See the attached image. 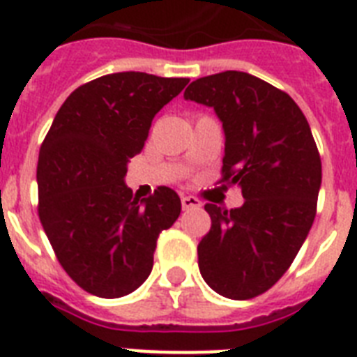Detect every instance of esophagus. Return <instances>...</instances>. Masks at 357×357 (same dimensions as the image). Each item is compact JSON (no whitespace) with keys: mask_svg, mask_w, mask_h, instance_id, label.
Here are the masks:
<instances>
[{"mask_svg":"<svg viewBox=\"0 0 357 357\" xmlns=\"http://www.w3.org/2000/svg\"><path fill=\"white\" fill-rule=\"evenodd\" d=\"M181 202H182V208H184V210H192V208L202 206V202L199 201L197 197H192V195H182Z\"/></svg>","mask_w":357,"mask_h":357,"instance_id":"obj_1","label":"esophagus"}]
</instances>
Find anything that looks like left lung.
Masks as SVG:
<instances>
[{"mask_svg":"<svg viewBox=\"0 0 357 357\" xmlns=\"http://www.w3.org/2000/svg\"><path fill=\"white\" fill-rule=\"evenodd\" d=\"M223 121L221 184L243 206L208 202L212 227L197 247L199 269L219 295L247 301L280 280L317 213L321 156L306 116L286 92L245 71L201 77L184 92Z\"/></svg>","mask_w":357,"mask_h":357,"instance_id":"8db88e82","label":"left lung"}]
</instances>
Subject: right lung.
Instances as JSON below:
<instances>
[{
  "mask_svg": "<svg viewBox=\"0 0 357 357\" xmlns=\"http://www.w3.org/2000/svg\"><path fill=\"white\" fill-rule=\"evenodd\" d=\"M190 79L110 73L70 93L38 155V218L62 269L84 291L118 298L153 269L158 234L181 215L171 188L144 201L125 186L151 123Z\"/></svg>",
  "mask_w": 357,
  "mask_h": 357,
  "instance_id": "right-lung-1",
  "label": "right lung"
}]
</instances>
